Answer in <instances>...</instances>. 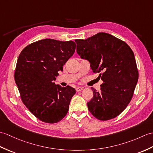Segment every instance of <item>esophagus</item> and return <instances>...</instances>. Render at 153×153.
Masks as SVG:
<instances>
[{
	"label": "esophagus",
	"mask_w": 153,
	"mask_h": 153,
	"mask_svg": "<svg viewBox=\"0 0 153 153\" xmlns=\"http://www.w3.org/2000/svg\"><path fill=\"white\" fill-rule=\"evenodd\" d=\"M83 87H76V91H77V92H79V91H81L83 90Z\"/></svg>",
	"instance_id": "esophagus-1"
}]
</instances>
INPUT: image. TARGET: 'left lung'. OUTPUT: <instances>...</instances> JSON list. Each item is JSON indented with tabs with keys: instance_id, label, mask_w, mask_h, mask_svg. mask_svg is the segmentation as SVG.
Masks as SVG:
<instances>
[{
	"instance_id": "left-lung-1",
	"label": "left lung",
	"mask_w": 153,
	"mask_h": 153,
	"mask_svg": "<svg viewBox=\"0 0 153 153\" xmlns=\"http://www.w3.org/2000/svg\"><path fill=\"white\" fill-rule=\"evenodd\" d=\"M77 53L90 62L94 73L103 81L101 92L93 87L88 109L97 119L108 120L123 111L132 100L138 81V71L132 49L112 35L99 33L86 40H75Z\"/></svg>"
}]
</instances>
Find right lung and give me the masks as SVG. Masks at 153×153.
I'll use <instances>...</instances> for the list:
<instances>
[{"instance_id":"1","label":"right lung","mask_w":153,"mask_h":153,"mask_svg":"<svg viewBox=\"0 0 153 153\" xmlns=\"http://www.w3.org/2000/svg\"><path fill=\"white\" fill-rule=\"evenodd\" d=\"M76 46L73 41L46 38L28 45L19 55L14 77L21 100L41 121L58 123L68 113L75 88L62 87L53 81Z\"/></svg>"}]
</instances>
